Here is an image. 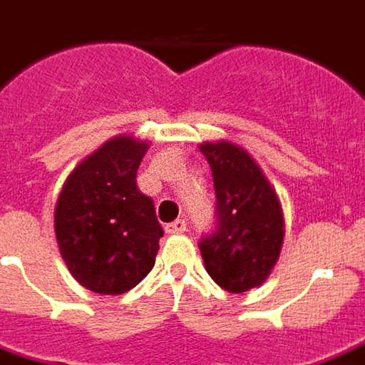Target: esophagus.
Wrapping results in <instances>:
<instances>
[{
	"label": "esophagus",
	"instance_id": "1",
	"mask_svg": "<svg viewBox=\"0 0 365 365\" xmlns=\"http://www.w3.org/2000/svg\"><path fill=\"white\" fill-rule=\"evenodd\" d=\"M185 230H187V226H185V222L183 220H175L165 226V232L168 234H183Z\"/></svg>",
	"mask_w": 365,
	"mask_h": 365
}]
</instances>
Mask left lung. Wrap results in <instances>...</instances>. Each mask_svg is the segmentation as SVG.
<instances>
[{
  "label": "left lung",
  "mask_w": 365,
  "mask_h": 365,
  "mask_svg": "<svg viewBox=\"0 0 365 365\" xmlns=\"http://www.w3.org/2000/svg\"><path fill=\"white\" fill-rule=\"evenodd\" d=\"M206 155L218 197V228L202 238L207 274L230 293H246L269 279L284 238V214L277 190L245 147L206 141Z\"/></svg>",
  "instance_id": "obj_1"
}]
</instances>
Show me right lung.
Returning <instances> with one entry per match:
<instances>
[{
    "mask_svg": "<svg viewBox=\"0 0 365 365\" xmlns=\"http://www.w3.org/2000/svg\"><path fill=\"white\" fill-rule=\"evenodd\" d=\"M147 149L149 143L133 135L108 139L70 171L58 195L60 257L93 293L123 295L155 264L163 228L135 180Z\"/></svg>",
    "mask_w": 365,
    "mask_h": 365,
    "instance_id": "1",
    "label": "right lung"
}]
</instances>
